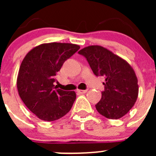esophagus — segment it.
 <instances>
[{"mask_svg":"<svg viewBox=\"0 0 156 156\" xmlns=\"http://www.w3.org/2000/svg\"><path fill=\"white\" fill-rule=\"evenodd\" d=\"M77 92H78V94H85V93L87 92V90H79V89H78V90H77Z\"/></svg>","mask_w":156,"mask_h":156,"instance_id":"34e87169","label":"esophagus"}]
</instances>
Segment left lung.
<instances>
[{
  "instance_id": "obj_1",
  "label": "left lung",
  "mask_w": 156,
  "mask_h": 156,
  "mask_svg": "<svg viewBox=\"0 0 156 156\" xmlns=\"http://www.w3.org/2000/svg\"><path fill=\"white\" fill-rule=\"evenodd\" d=\"M78 53L87 59L94 75L105 77V90L96 105L98 112L110 119L125 115L136 103L139 92L137 78L131 66L99 45L86 47Z\"/></svg>"
}]
</instances>
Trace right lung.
<instances>
[{"mask_svg":"<svg viewBox=\"0 0 156 156\" xmlns=\"http://www.w3.org/2000/svg\"><path fill=\"white\" fill-rule=\"evenodd\" d=\"M79 48L74 44H42L31 49L23 59L17 90L25 105L38 119L52 122L70 111L76 94L59 89L53 82L64 62Z\"/></svg>","mask_w":156,"mask_h":156,"instance_id":"1","label":"right lung"}]
</instances>
